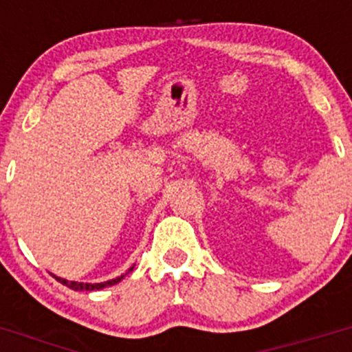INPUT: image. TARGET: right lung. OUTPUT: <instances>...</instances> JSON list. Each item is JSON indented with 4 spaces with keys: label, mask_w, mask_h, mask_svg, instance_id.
<instances>
[{
    "label": "right lung",
    "mask_w": 352,
    "mask_h": 352,
    "mask_svg": "<svg viewBox=\"0 0 352 352\" xmlns=\"http://www.w3.org/2000/svg\"><path fill=\"white\" fill-rule=\"evenodd\" d=\"M130 270H133V268H130ZM121 278H123V276H118V278H114V280L102 282V284H82V282H68V280H65V278L56 276V280L61 282V284L67 285V287L74 289V291H98V289H104V287H109V285L118 284Z\"/></svg>",
    "instance_id": "right-lung-1"
}]
</instances>
